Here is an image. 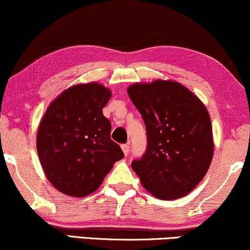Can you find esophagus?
I'll return each mask as SVG.
<instances>
[{"label": "esophagus", "mask_w": 250, "mask_h": 250, "mask_svg": "<svg viewBox=\"0 0 250 250\" xmlns=\"http://www.w3.org/2000/svg\"><path fill=\"white\" fill-rule=\"evenodd\" d=\"M121 148H122L123 154H125V156H127L128 153H129V145H128V143H127V145H122V146H121Z\"/></svg>", "instance_id": "esophagus-1"}]
</instances>
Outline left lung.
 <instances>
[{"label":"left lung","mask_w":250,"mask_h":250,"mask_svg":"<svg viewBox=\"0 0 250 250\" xmlns=\"http://www.w3.org/2000/svg\"><path fill=\"white\" fill-rule=\"evenodd\" d=\"M147 129V150L131 168L160 200L186 196L201 182L214 154L213 128L203 102L171 80L133 83L127 89Z\"/></svg>","instance_id":"obj_1"}]
</instances>
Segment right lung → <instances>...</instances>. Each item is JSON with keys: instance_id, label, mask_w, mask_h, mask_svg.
<instances>
[{"instance_id": "obj_1", "label": "right lung", "mask_w": 250, "mask_h": 250, "mask_svg": "<svg viewBox=\"0 0 250 250\" xmlns=\"http://www.w3.org/2000/svg\"><path fill=\"white\" fill-rule=\"evenodd\" d=\"M110 89L80 83L54 99L37 129L36 148L45 176L61 193L84 197L102 185L122 149L110 139V121L102 109Z\"/></svg>"}]
</instances>
